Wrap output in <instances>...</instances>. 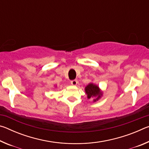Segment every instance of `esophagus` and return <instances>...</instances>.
Instances as JSON below:
<instances>
[{"mask_svg":"<svg viewBox=\"0 0 149 149\" xmlns=\"http://www.w3.org/2000/svg\"><path fill=\"white\" fill-rule=\"evenodd\" d=\"M71 84L73 85H76L77 84V79H74L71 81Z\"/></svg>","mask_w":149,"mask_h":149,"instance_id":"34e87169","label":"esophagus"}]
</instances>
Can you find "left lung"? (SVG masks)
Here are the masks:
<instances>
[{
	"mask_svg": "<svg viewBox=\"0 0 149 149\" xmlns=\"http://www.w3.org/2000/svg\"><path fill=\"white\" fill-rule=\"evenodd\" d=\"M85 91L86 93L87 98L89 99H91V98L96 97V99L93 100L94 102L99 100L102 96V92L100 91L99 86L93 84V83H91V84H88L87 86L85 87Z\"/></svg>",
	"mask_w": 149,
	"mask_h": 149,
	"instance_id": "1",
	"label": "left lung"
}]
</instances>
